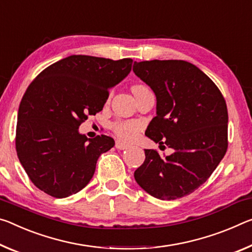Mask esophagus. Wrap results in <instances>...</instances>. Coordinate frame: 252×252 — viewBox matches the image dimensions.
<instances>
[{"instance_id": "1", "label": "esophagus", "mask_w": 252, "mask_h": 252, "mask_svg": "<svg viewBox=\"0 0 252 252\" xmlns=\"http://www.w3.org/2000/svg\"><path fill=\"white\" fill-rule=\"evenodd\" d=\"M115 148H117V149H119V150H125V149H127L129 146H127L126 143H125V142L117 140V141H115Z\"/></svg>"}]
</instances>
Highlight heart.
<instances>
[{
  "label": "heart",
  "mask_w": 252,
  "mask_h": 252,
  "mask_svg": "<svg viewBox=\"0 0 252 252\" xmlns=\"http://www.w3.org/2000/svg\"><path fill=\"white\" fill-rule=\"evenodd\" d=\"M145 86L137 85L133 86L132 91L143 89ZM142 127V123L140 121H115L112 123V130L113 132L125 141H131L137 137V134Z\"/></svg>",
  "instance_id": "b5f03b06"
}]
</instances>
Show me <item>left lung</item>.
<instances>
[{"instance_id":"8db88e82","label":"left lung","mask_w":252,"mask_h":252,"mask_svg":"<svg viewBox=\"0 0 252 252\" xmlns=\"http://www.w3.org/2000/svg\"><path fill=\"white\" fill-rule=\"evenodd\" d=\"M133 71L157 98V115L145 134L174 149L166 157L146 149L135 182L156 198L186 196L209 179L226 153L225 99L212 79L189 62H134Z\"/></svg>"}]
</instances>
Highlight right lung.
Returning a JSON list of instances; mask_svg holds the SVG:
<instances>
[{"instance_id":"right-lung-1","label":"right lung","mask_w":252,"mask_h":252,"mask_svg":"<svg viewBox=\"0 0 252 252\" xmlns=\"http://www.w3.org/2000/svg\"><path fill=\"white\" fill-rule=\"evenodd\" d=\"M132 62L73 55L30 84L19 106L15 149L40 190L63 198L90 183L98 157L114 140L104 134L89 139L78 127L102 111L109 90L126 77Z\"/></svg>"}]
</instances>
